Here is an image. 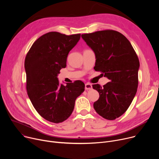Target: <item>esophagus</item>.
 Instances as JSON below:
<instances>
[{
    "mask_svg": "<svg viewBox=\"0 0 159 159\" xmlns=\"http://www.w3.org/2000/svg\"><path fill=\"white\" fill-rule=\"evenodd\" d=\"M92 89V86L89 83H86L85 84V89L86 90H90Z\"/></svg>",
    "mask_w": 159,
    "mask_h": 159,
    "instance_id": "obj_1",
    "label": "esophagus"
}]
</instances>
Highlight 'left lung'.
Masks as SVG:
<instances>
[{
    "label": "left lung",
    "mask_w": 159,
    "mask_h": 159,
    "mask_svg": "<svg viewBox=\"0 0 159 159\" xmlns=\"http://www.w3.org/2000/svg\"><path fill=\"white\" fill-rule=\"evenodd\" d=\"M81 37L95 54V70L110 80L102 87L93 85L99 93L94 109L103 118L115 120L126 112L137 93L138 57L130 42L116 31H98Z\"/></svg>",
    "instance_id": "8db88e82"
}]
</instances>
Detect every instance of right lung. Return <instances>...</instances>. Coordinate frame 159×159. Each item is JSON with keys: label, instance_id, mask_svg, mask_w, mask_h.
<instances>
[{"label": "right lung", "instance_id": "obj_1", "mask_svg": "<svg viewBox=\"0 0 159 159\" xmlns=\"http://www.w3.org/2000/svg\"><path fill=\"white\" fill-rule=\"evenodd\" d=\"M80 38V34L47 33L33 44L25 58L28 97L39 114L49 122L60 123L68 119L75 100L84 91L85 85L80 80L64 86L57 78Z\"/></svg>", "mask_w": 159, "mask_h": 159}]
</instances>
